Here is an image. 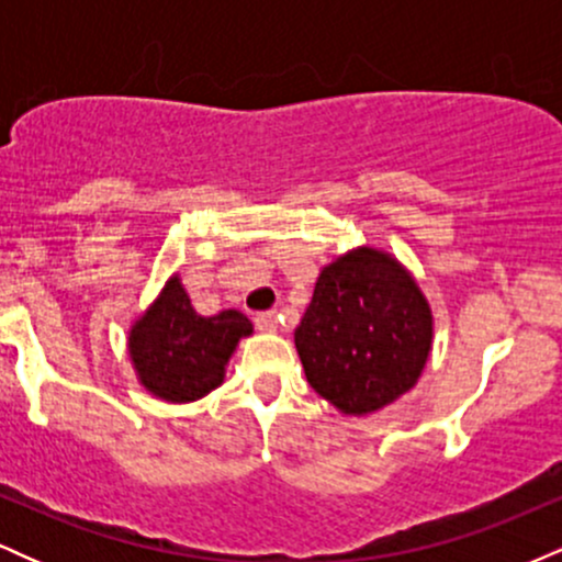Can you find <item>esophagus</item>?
I'll return each instance as SVG.
<instances>
[{
	"mask_svg": "<svg viewBox=\"0 0 562 562\" xmlns=\"http://www.w3.org/2000/svg\"><path fill=\"white\" fill-rule=\"evenodd\" d=\"M254 322H256V327H259L261 333H274V330H277V325H280V322H277V314H274V312L256 314Z\"/></svg>",
	"mask_w": 562,
	"mask_h": 562,
	"instance_id": "34e87169",
	"label": "esophagus"
}]
</instances>
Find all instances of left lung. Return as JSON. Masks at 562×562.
Masks as SVG:
<instances>
[{"instance_id": "left-lung-1", "label": "left lung", "mask_w": 562, "mask_h": 562, "mask_svg": "<svg viewBox=\"0 0 562 562\" xmlns=\"http://www.w3.org/2000/svg\"><path fill=\"white\" fill-rule=\"evenodd\" d=\"M434 325L415 274L389 250L357 245L322 267L295 351L325 402L344 417H370L415 389Z\"/></svg>"}]
</instances>
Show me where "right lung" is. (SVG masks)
Here are the masks:
<instances>
[{
	"instance_id": "add662e5",
	"label": "right lung",
	"mask_w": 562,
	"mask_h": 562,
	"mask_svg": "<svg viewBox=\"0 0 562 562\" xmlns=\"http://www.w3.org/2000/svg\"><path fill=\"white\" fill-rule=\"evenodd\" d=\"M248 335L254 322L237 308L214 317L198 314L182 277L173 272L128 325L126 348L142 389L160 402L190 404L224 383L232 353Z\"/></svg>"
}]
</instances>
